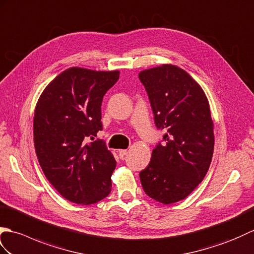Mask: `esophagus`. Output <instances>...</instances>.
<instances>
[{"label":"esophagus","mask_w":254,"mask_h":254,"mask_svg":"<svg viewBox=\"0 0 254 254\" xmlns=\"http://www.w3.org/2000/svg\"><path fill=\"white\" fill-rule=\"evenodd\" d=\"M118 155H120V157L123 160L124 157L127 155V150H120L118 151Z\"/></svg>","instance_id":"1"}]
</instances>
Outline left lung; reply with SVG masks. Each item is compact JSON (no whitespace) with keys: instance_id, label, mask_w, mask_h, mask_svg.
<instances>
[{"instance_id":"1","label":"left lung","mask_w":254,"mask_h":254,"mask_svg":"<svg viewBox=\"0 0 254 254\" xmlns=\"http://www.w3.org/2000/svg\"><path fill=\"white\" fill-rule=\"evenodd\" d=\"M162 141L140 172L144 192L171 204L188 196L203 180L213 150V122L205 93L187 71L162 65L140 71Z\"/></svg>"}]
</instances>
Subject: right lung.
Segmentation results:
<instances>
[{
  "label": "right lung",
  "instance_id": "add662e5",
  "mask_svg": "<svg viewBox=\"0 0 254 254\" xmlns=\"http://www.w3.org/2000/svg\"><path fill=\"white\" fill-rule=\"evenodd\" d=\"M120 71L71 67L55 77L39 99L33 117L38 161L61 195L78 204L97 203L111 192L114 156L102 139L101 104Z\"/></svg>",
  "mask_w": 254,
  "mask_h": 254
}]
</instances>
